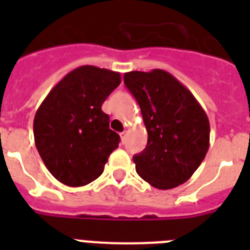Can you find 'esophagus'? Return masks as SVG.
<instances>
[{
	"label": "esophagus",
	"instance_id": "1",
	"mask_svg": "<svg viewBox=\"0 0 250 250\" xmlns=\"http://www.w3.org/2000/svg\"><path fill=\"white\" fill-rule=\"evenodd\" d=\"M126 135H127L126 131L120 132V139H121V143H123V144H125V141H126Z\"/></svg>",
	"mask_w": 250,
	"mask_h": 250
}]
</instances>
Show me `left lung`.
<instances>
[{
    "label": "left lung",
    "instance_id": "left-lung-1",
    "mask_svg": "<svg viewBox=\"0 0 250 250\" xmlns=\"http://www.w3.org/2000/svg\"><path fill=\"white\" fill-rule=\"evenodd\" d=\"M124 83L140 106L147 144L132 158L151 187L173 189L191 178L209 149V119L194 95L167 71H130Z\"/></svg>",
    "mask_w": 250,
    "mask_h": 250
}]
</instances>
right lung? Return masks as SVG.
I'll use <instances>...</instances> for the list:
<instances>
[{"label":"right lung","mask_w":250,"mask_h":250,"mask_svg":"<svg viewBox=\"0 0 250 250\" xmlns=\"http://www.w3.org/2000/svg\"><path fill=\"white\" fill-rule=\"evenodd\" d=\"M121 83L119 72L85 65L68 72L37 109L34 136L43 164L60 183L83 187L103 174L120 136L109 127L104 101Z\"/></svg>","instance_id":"obj_1"}]
</instances>
